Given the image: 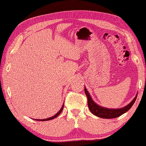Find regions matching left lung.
<instances>
[{
  "label": "left lung",
  "instance_id": "left-lung-1",
  "mask_svg": "<svg viewBox=\"0 0 146 146\" xmlns=\"http://www.w3.org/2000/svg\"><path fill=\"white\" fill-rule=\"evenodd\" d=\"M84 92L86 94L87 100H88V106L89 108L90 111H91L92 113H93L94 115L97 116L98 117L103 119H112V118H116L118 117L127 111L129 110L131 107L133 106V105L135 103L136 98H137V95L134 98V99L132 101L131 103L129 104L128 105L125 106L123 108L119 109H106V108H103L102 107H100L99 105H96L94 102L92 101L91 97H90L89 93L87 91L86 88H84Z\"/></svg>",
  "mask_w": 146,
  "mask_h": 146
}]
</instances>
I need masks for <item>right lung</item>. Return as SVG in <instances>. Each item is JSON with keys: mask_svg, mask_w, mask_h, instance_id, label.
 I'll use <instances>...</instances> for the list:
<instances>
[{"mask_svg": "<svg viewBox=\"0 0 146 146\" xmlns=\"http://www.w3.org/2000/svg\"><path fill=\"white\" fill-rule=\"evenodd\" d=\"M63 108H64V106H62V107L61 108V109H60L59 112H58V113H57L56 114L54 115V116H53V117H50V118H48V119H39L38 121H48V120H52V119H54V118H56V117H58V115H59L60 114V113H62V110H63ZM36 120H37V119H36Z\"/></svg>", "mask_w": 146, "mask_h": 146, "instance_id": "right-lung-1", "label": "right lung"}]
</instances>
